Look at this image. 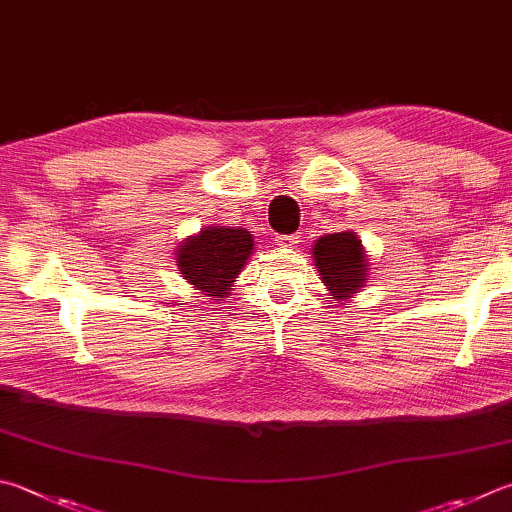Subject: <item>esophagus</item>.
Instances as JSON below:
<instances>
[{"label":"esophagus","instance_id":"1","mask_svg":"<svg viewBox=\"0 0 512 512\" xmlns=\"http://www.w3.org/2000/svg\"><path fill=\"white\" fill-rule=\"evenodd\" d=\"M301 236L298 234H281V236H276V245L278 247H285V249H292V247H296L298 243H301V240H298Z\"/></svg>","mask_w":512,"mask_h":512}]
</instances>
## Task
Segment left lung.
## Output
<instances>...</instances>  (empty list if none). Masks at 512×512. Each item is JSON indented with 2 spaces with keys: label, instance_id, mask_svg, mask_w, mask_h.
<instances>
[{
  "label": "left lung",
  "instance_id": "8db88e82",
  "mask_svg": "<svg viewBox=\"0 0 512 512\" xmlns=\"http://www.w3.org/2000/svg\"><path fill=\"white\" fill-rule=\"evenodd\" d=\"M312 254L318 276L334 298H350L356 294V289L363 287L368 260H365L359 236L352 231L318 238Z\"/></svg>",
  "mask_w": 512,
  "mask_h": 512
}]
</instances>
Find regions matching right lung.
Masks as SVG:
<instances>
[{
    "label": "right lung",
    "instance_id": "right-lung-1",
    "mask_svg": "<svg viewBox=\"0 0 512 512\" xmlns=\"http://www.w3.org/2000/svg\"><path fill=\"white\" fill-rule=\"evenodd\" d=\"M254 249L247 229L207 227L178 249V269L200 292L225 298Z\"/></svg>",
    "mask_w": 512,
    "mask_h": 512
}]
</instances>
